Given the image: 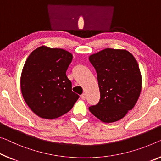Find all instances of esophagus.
Listing matches in <instances>:
<instances>
[{
    "label": "esophagus",
    "mask_w": 161,
    "mask_h": 161,
    "mask_svg": "<svg viewBox=\"0 0 161 161\" xmlns=\"http://www.w3.org/2000/svg\"><path fill=\"white\" fill-rule=\"evenodd\" d=\"M80 98H82L83 100H85V99H86V93H83V94L80 96Z\"/></svg>",
    "instance_id": "esophagus-1"
}]
</instances>
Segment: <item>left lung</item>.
I'll return each instance as SVG.
<instances>
[{"instance_id": "1", "label": "left lung", "mask_w": 161, "mask_h": 161, "mask_svg": "<svg viewBox=\"0 0 161 161\" xmlns=\"http://www.w3.org/2000/svg\"><path fill=\"white\" fill-rule=\"evenodd\" d=\"M97 73L100 100L89 111L103 122L123 118L139 98L142 78L135 58L124 49L107 48L89 57Z\"/></svg>"}]
</instances>
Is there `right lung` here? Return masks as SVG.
Here are the masks:
<instances>
[{"label":"right lung","instance_id":"obj_1","mask_svg":"<svg viewBox=\"0 0 161 161\" xmlns=\"http://www.w3.org/2000/svg\"><path fill=\"white\" fill-rule=\"evenodd\" d=\"M72 60L69 52L44 46L27 58L21 78V93L26 104L39 117L58 118L68 112L78 99L66 75Z\"/></svg>","mask_w":161,"mask_h":161}]
</instances>
